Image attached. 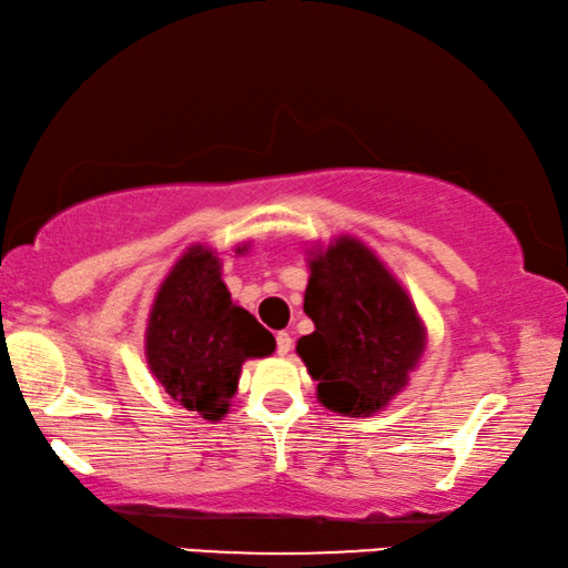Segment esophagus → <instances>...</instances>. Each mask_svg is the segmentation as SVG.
<instances>
[{
    "mask_svg": "<svg viewBox=\"0 0 568 568\" xmlns=\"http://www.w3.org/2000/svg\"><path fill=\"white\" fill-rule=\"evenodd\" d=\"M275 344H277V354L281 356H287L291 354V348H293V338H291V333H285V331H281L275 336Z\"/></svg>",
    "mask_w": 568,
    "mask_h": 568,
    "instance_id": "esophagus-1",
    "label": "esophagus"
}]
</instances>
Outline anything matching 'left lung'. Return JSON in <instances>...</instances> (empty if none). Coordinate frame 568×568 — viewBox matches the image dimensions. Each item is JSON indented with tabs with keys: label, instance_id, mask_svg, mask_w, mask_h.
<instances>
[{
	"label": "left lung",
	"instance_id": "1",
	"mask_svg": "<svg viewBox=\"0 0 568 568\" xmlns=\"http://www.w3.org/2000/svg\"><path fill=\"white\" fill-rule=\"evenodd\" d=\"M303 311L316 331L298 356L323 407L372 417L409 384L427 348V328L404 285L362 240L341 235L308 250Z\"/></svg>",
	"mask_w": 568,
	"mask_h": 568
}]
</instances>
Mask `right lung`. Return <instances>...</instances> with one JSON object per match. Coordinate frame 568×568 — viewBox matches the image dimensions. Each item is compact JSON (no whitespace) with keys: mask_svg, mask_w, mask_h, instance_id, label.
<instances>
[{"mask_svg":"<svg viewBox=\"0 0 568 568\" xmlns=\"http://www.w3.org/2000/svg\"><path fill=\"white\" fill-rule=\"evenodd\" d=\"M235 252L242 255L247 245ZM143 351L171 399L220 422L237 394L242 364L273 354L275 338L232 301L217 250L192 245L159 285Z\"/></svg>","mask_w":568,"mask_h":568,"instance_id":"1","label":"right lung"}]
</instances>
